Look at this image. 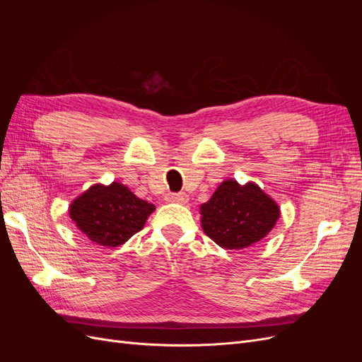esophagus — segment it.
Segmentation results:
<instances>
[{"label": "esophagus", "instance_id": "1", "mask_svg": "<svg viewBox=\"0 0 362 362\" xmlns=\"http://www.w3.org/2000/svg\"><path fill=\"white\" fill-rule=\"evenodd\" d=\"M166 201L173 202V204H185L189 201V196L185 193H168Z\"/></svg>", "mask_w": 362, "mask_h": 362}]
</instances>
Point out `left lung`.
I'll list each match as a JSON object with an SVG mask.
<instances>
[{"label": "left lung", "mask_w": 362, "mask_h": 362, "mask_svg": "<svg viewBox=\"0 0 362 362\" xmlns=\"http://www.w3.org/2000/svg\"><path fill=\"white\" fill-rule=\"evenodd\" d=\"M204 233L223 249H243L264 238L279 218L275 201L257 184L226 180L201 205Z\"/></svg>", "instance_id": "8db88e82"}]
</instances>
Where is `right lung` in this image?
Here are the masks:
<instances>
[{
  "label": "right lung",
  "instance_id": "1",
  "mask_svg": "<svg viewBox=\"0 0 362 362\" xmlns=\"http://www.w3.org/2000/svg\"><path fill=\"white\" fill-rule=\"evenodd\" d=\"M156 206L139 199L125 185L96 184L76 198L71 208V218L90 242L117 247L144 228Z\"/></svg>",
  "mask_w": 362,
  "mask_h": 362
}]
</instances>
